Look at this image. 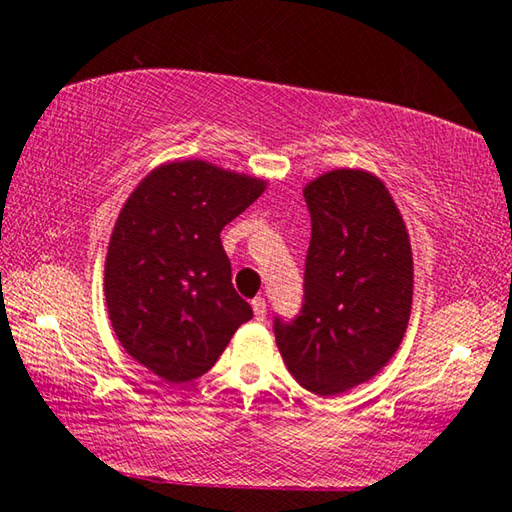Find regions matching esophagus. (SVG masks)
<instances>
[{
	"label": "esophagus",
	"instance_id": "34e87169",
	"mask_svg": "<svg viewBox=\"0 0 512 512\" xmlns=\"http://www.w3.org/2000/svg\"><path fill=\"white\" fill-rule=\"evenodd\" d=\"M253 314L257 320L266 318V300L264 298H255L253 300Z\"/></svg>",
	"mask_w": 512,
	"mask_h": 512
}]
</instances>
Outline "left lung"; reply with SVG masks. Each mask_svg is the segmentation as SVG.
I'll return each instance as SVG.
<instances>
[{
    "label": "left lung",
    "mask_w": 512,
    "mask_h": 512,
    "mask_svg": "<svg viewBox=\"0 0 512 512\" xmlns=\"http://www.w3.org/2000/svg\"><path fill=\"white\" fill-rule=\"evenodd\" d=\"M311 239L300 314L273 318L282 359L300 386L336 395L386 366L413 300L409 235L379 178L336 169L305 187Z\"/></svg>",
    "instance_id": "8db88e82"
}]
</instances>
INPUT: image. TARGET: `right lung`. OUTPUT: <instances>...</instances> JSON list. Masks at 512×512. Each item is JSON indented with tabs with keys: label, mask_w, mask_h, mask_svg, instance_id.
<instances>
[{
	"label": "right lung",
	"mask_w": 512,
	"mask_h": 512,
	"mask_svg": "<svg viewBox=\"0 0 512 512\" xmlns=\"http://www.w3.org/2000/svg\"><path fill=\"white\" fill-rule=\"evenodd\" d=\"M264 180L203 160L162 164L128 198L106 257V305L124 350L180 384L205 375L253 309L232 287L221 230Z\"/></svg>",
	"instance_id": "right-lung-1"
}]
</instances>
